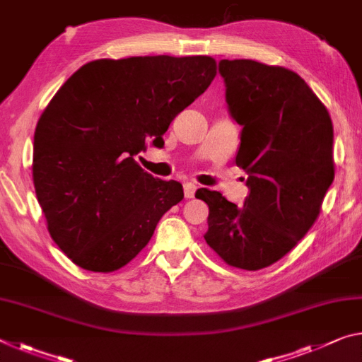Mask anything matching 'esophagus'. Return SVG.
I'll return each mask as SVG.
<instances>
[{
    "mask_svg": "<svg viewBox=\"0 0 362 362\" xmlns=\"http://www.w3.org/2000/svg\"><path fill=\"white\" fill-rule=\"evenodd\" d=\"M194 192H197V185L192 182H185L183 183V194H185L187 199H190L194 197Z\"/></svg>",
    "mask_w": 362,
    "mask_h": 362,
    "instance_id": "esophagus-1",
    "label": "esophagus"
}]
</instances>
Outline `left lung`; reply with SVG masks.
Listing matches in <instances>:
<instances>
[{
    "label": "left lung",
    "mask_w": 362,
    "mask_h": 362,
    "mask_svg": "<svg viewBox=\"0 0 362 362\" xmlns=\"http://www.w3.org/2000/svg\"><path fill=\"white\" fill-rule=\"evenodd\" d=\"M226 100L242 125L235 158L248 172L242 208L199 188L209 206L204 235L228 266L259 271L288 255L317 221L335 177L334 125L296 72L253 59H222Z\"/></svg>",
    "instance_id": "obj_1"
}]
</instances>
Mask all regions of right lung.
Segmentation results:
<instances>
[{
  "mask_svg": "<svg viewBox=\"0 0 362 362\" xmlns=\"http://www.w3.org/2000/svg\"><path fill=\"white\" fill-rule=\"evenodd\" d=\"M211 56L96 59L57 90L38 119L32 175L47 227L62 253L91 272L124 267L183 199L135 158L160 148L174 117L217 74Z\"/></svg>",
  "mask_w": 362,
  "mask_h": 362,
  "instance_id": "add662e5",
  "label": "right lung"
}]
</instances>
